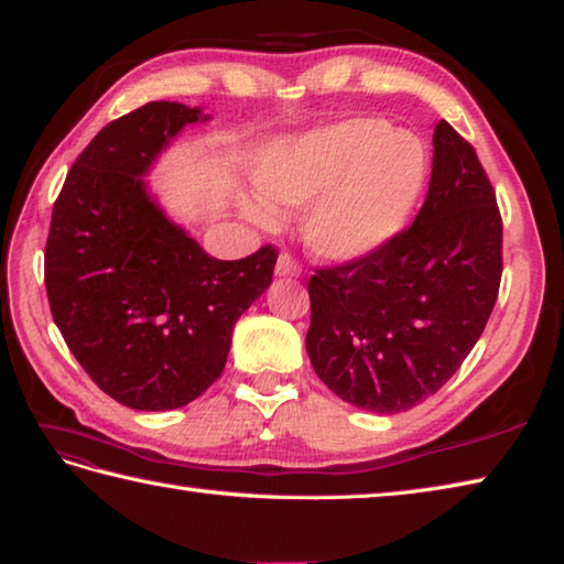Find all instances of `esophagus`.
<instances>
[{
  "label": "esophagus",
  "mask_w": 564,
  "mask_h": 564,
  "mask_svg": "<svg viewBox=\"0 0 564 564\" xmlns=\"http://www.w3.org/2000/svg\"><path fill=\"white\" fill-rule=\"evenodd\" d=\"M275 275L279 279H297L301 275V267L293 261L291 253H281L279 261H275Z\"/></svg>",
  "instance_id": "1"
}]
</instances>
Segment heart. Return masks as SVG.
Listing matches in <instances>:
<instances>
[{
	"instance_id": "obj_1",
	"label": "heart",
	"mask_w": 564,
	"mask_h": 564,
	"mask_svg": "<svg viewBox=\"0 0 564 564\" xmlns=\"http://www.w3.org/2000/svg\"><path fill=\"white\" fill-rule=\"evenodd\" d=\"M427 178V151L411 131L355 117L281 139L253 169L273 207H307L303 239L325 261H355L383 247L411 215ZM251 217L271 223L267 205Z\"/></svg>"
}]
</instances>
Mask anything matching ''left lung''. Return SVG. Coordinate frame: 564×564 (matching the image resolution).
Segmentation results:
<instances>
[{
	"instance_id": "8db88e82",
	"label": "left lung",
	"mask_w": 564,
	"mask_h": 564,
	"mask_svg": "<svg viewBox=\"0 0 564 564\" xmlns=\"http://www.w3.org/2000/svg\"><path fill=\"white\" fill-rule=\"evenodd\" d=\"M433 149L415 223L307 283V357L319 381L361 411L401 413L443 389L499 295L503 225L494 187L445 119Z\"/></svg>"
}]
</instances>
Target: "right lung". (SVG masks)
Returning <instances> with one entry per match:
<instances>
[{
    "instance_id": "add662e5",
    "label": "right lung",
    "mask_w": 564,
    "mask_h": 564,
    "mask_svg": "<svg viewBox=\"0 0 564 564\" xmlns=\"http://www.w3.org/2000/svg\"><path fill=\"white\" fill-rule=\"evenodd\" d=\"M200 107L149 102L99 131L53 205L46 291L65 345L107 395L173 411L225 369L231 329L269 289L271 245L213 259L163 213L143 175Z\"/></svg>"
}]
</instances>
